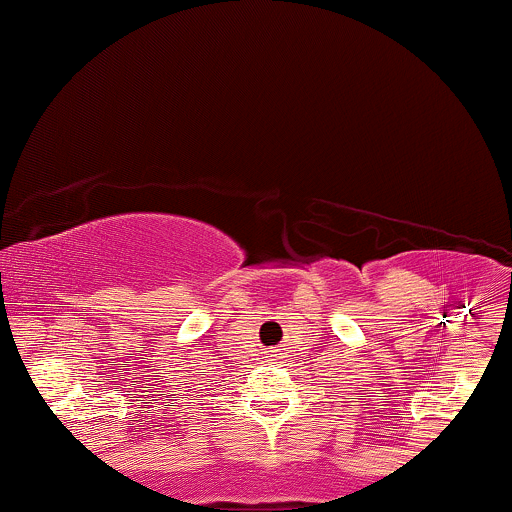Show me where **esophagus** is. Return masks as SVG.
<instances>
[{
    "label": "esophagus",
    "mask_w": 512,
    "mask_h": 512,
    "mask_svg": "<svg viewBox=\"0 0 512 512\" xmlns=\"http://www.w3.org/2000/svg\"><path fill=\"white\" fill-rule=\"evenodd\" d=\"M272 356H278V353H272Z\"/></svg>",
    "instance_id": "esophagus-1"
}]
</instances>
